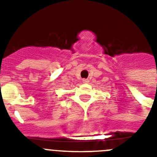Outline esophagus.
<instances>
[{"label": "esophagus", "mask_w": 157, "mask_h": 157, "mask_svg": "<svg viewBox=\"0 0 157 157\" xmlns=\"http://www.w3.org/2000/svg\"><path fill=\"white\" fill-rule=\"evenodd\" d=\"M88 82H89L88 79H82V82H84V83H87Z\"/></svg>", "instance_id": "34e87169"}]
</instances>
